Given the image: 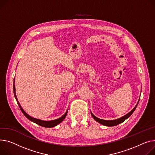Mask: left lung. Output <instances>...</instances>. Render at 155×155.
I'll use <instances>...</instances> for the list:
<instances>
[{"label":"left lung","mask_w":155,"mask_h":155,"mask_svg":"<svg viewBox=\"0 0 155 155\" xmlns=\"http://www.w3.org/2000/svg\"><path fill=\"white\" fill-rule=\"evenodd\" d=\"M140 101V99L137 103V104L136 105V106L135 107V108H134L131 111H130L128 114L125 115V116H123L120 118H118L117 120H101V119H100L97 117H96L94 115H93V113L91 112V115L92 116V117L94 118L97 122H98L99 123H100V124L103 125H105V126H107V127H113V126H115V125H117L118 124H120V123H122L123 121H124L125 120H127L128 117H130L132 113L134 112V111L135 110L138 104V102Z\"/></svg>","instance_id":"left-lung-1"}]
</instances>
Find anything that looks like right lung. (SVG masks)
Returning <instances> with one entry per match:
<instances>
[{
    "instance_id": "right-lung-1",
    "label": "right lung",
    "mask_w": 155,
    "mask_h": 155,
    "mask_svg": "<svg viewBox=\"0 0 155 155\" xmlns=\"http://www.w3.org/2000/svg\"><path fill=\"white\" fill-rule=\"evenodd\" d=\"M14 97L15 98V100L17 102V104L20 109V110L22 111V112L23 113V114L29 120H30L31 121H32L34 123H37V125H40V126H42L43 127H46V128H51V127H54L55 126H57V125H58L59 123H60L61 121H62L67 116V111L68 110L65 112V114L62 116L60 118H58V119H56V120H51V121H44V120H39V119H37V118H34L32 117H30V115H28L27 113L26 112H25V111L23 110V108L21 107V105H20L19 102L17 100V96H16V94H15V78H14Z\"/></svg>"
}]
</instances>
